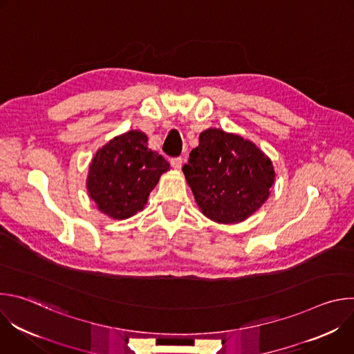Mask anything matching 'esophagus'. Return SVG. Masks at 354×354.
I'll return each instance as SVG.
<instances>
[{
	"label": "esophagus",
	"instance_id": "34e87169",
	"mask_svg": "<svg viewBox=\"0 0 354 354\" xmlns=\"http://www.w3.org/2000/svg\"><path fill=\"white\" fill-rule=\"evenodd\" d=\"M171 165H172V168H175V169H180V167H182V158H180V157L172 158V160H171Z\"/></svg>",
	"mask_w": 354,
	"mask_h": 354
}]
</instances>
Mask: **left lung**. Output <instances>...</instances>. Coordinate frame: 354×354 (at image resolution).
I'll use <instances>...</instances> for the list:
<instances>
[{"mask_svg":"<svg viewBox=\"0 0 354 354\" xmlns=\"http://www.w3.org/2000/svg\"><path fill=\"white\" fill-rule=\"evenodd\" d=\"M182 171L201 213L220 224L241 223L261 209L276 178L262 149L220 129L200 133Z\"/></svg>","mask_w":354,"mask_h":354,"instance_id":"left-lung-1","label":"left lung"}]
</instances>
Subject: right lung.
Returning a JSON list of instances; mask_svg holds the SVG:
<instances>
[{
	"label": "right lung",
	"mask_w": 354,
	"mask_h": 354,
	"mask_svg": "<svg viewBox=\"0 0 354 354\" xmlns=\"http://www.w3.org/2000/svg\"><path fill=\"white\" fill-rule=\"evenodd\" d=\"M168 161L148 148V137L130 130L106 142L91 161L86 187L100 213L124 220L141 212Z\"/></svg>",
	"instance_id": "obj_1"
}]
</instances>
